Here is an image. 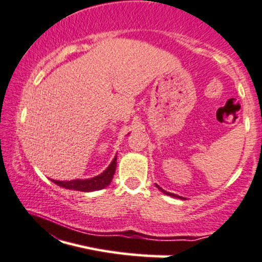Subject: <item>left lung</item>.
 Returning <instances> with one entry per match:
<instances>
[{
  "instance_id": "1",
  "label": "left lung",
  "mask_w": 262,
  "mask_h": 262,
  "mask_svg": "<svg viewBox=\"0 0 262 262\" xmlns=\"http://www.w3.org/2000/svg\"><path fill=\"white\" fill-rule=\"evenodd\" d=\"M156 187H158V189L160 190V191H163L164 194H166V195H170V196H174V198H180V199H185V198H183V196H179V195H177V194H174V193H169V191H166V190H164L163 188H160L159 187L158 184H156Z\"/></svg>"
}]
</instances>
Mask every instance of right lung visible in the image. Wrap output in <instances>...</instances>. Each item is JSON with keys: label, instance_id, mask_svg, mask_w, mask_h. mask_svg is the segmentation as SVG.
<instances>
[{"label": "right lung", "instance_id": "right-lung-1", "mask_svg": "<svg viewBox=\"0 0 262 262\" xmlns=\"http://www.w3.org/2000/svg\"><path fill=\"white\" fill-rule=\"evenodd\" d=\"M117 160V156L113 158L111 164L108 165V168L106 169L103 172H101L99 175L90 178V179H75V180H69V182H60V180H53L56 185L59 187H63L66 189H73V190H79V191H93V190H101L103 188H106L107 185H110V183L112 182L113 174L116 170V163Z\"/></svg>", "mask_w": 262, "mask_h": 262}]
</instances>
